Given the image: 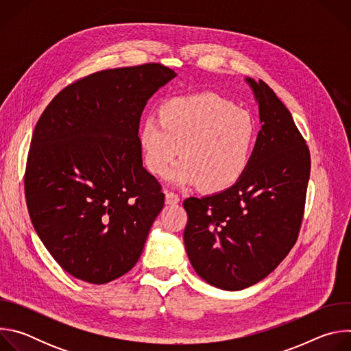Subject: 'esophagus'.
Returning a JSON list of instances; mask_svg holds the SVG:
<instances>
[{"label":"esophagus","instance_id":"esophagus-1","mask_svg":"<svg viewBox=\"0 0 351 351\" xmlns=\"http://www.w3.org/2000/svg\"><path fill=\"white\" fill-rule=\"evenodd\" d=\"M179 195L176 194V193H173V191H171V190H165V203L167 204H171V206H173V204H178L179 203Z\"/></svg>","mask_w":351,"mask_h":351}]
</instances>
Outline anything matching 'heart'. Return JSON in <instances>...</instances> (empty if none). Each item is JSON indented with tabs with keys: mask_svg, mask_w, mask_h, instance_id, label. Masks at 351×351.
Listing matches in <instances>:
<instances>
[{
	"mask_svg": "<svg viewBox=\"0 0 351 351\" xmlns=\"http://www.w3.org/2000/svg\"><path fill=\"white\" fill-rule=\"evenodd\" d=\"M256 141L253 117L214 93L171 97L160 106L158 118L145 117L138 129L148 172L167 175L180 152L171 178L207 193L223 191L244 175Z\"/></svg>",
	"mask_w": 351,
	"mask_h": 351,
	"instance_id": "b5f03b06",
	"label": "heart"
}]
</instances>
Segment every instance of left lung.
<instances>
[{
    "mask_svg": "<svg viewBox=\"0 0 351 351\" xmlns=\"http://www.w3.org/2000/svg\"><path fill=\"white\" fill-rule=\"evenodd\" d=\"M247 82L263 122L247 171L222 193L183 202L189 260L199 278L223 290L260 282L289 254L302 228L311 169L290 111L265 82Z\"/></svg>",
    "mask_w": 351,
    "mask_h": 351,
    "instance_id": "obj_1",
    "label": "left lung"
}]
</instances>
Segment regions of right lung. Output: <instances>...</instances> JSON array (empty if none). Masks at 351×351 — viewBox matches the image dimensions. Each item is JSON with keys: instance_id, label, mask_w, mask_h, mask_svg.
I'll list each match as a JSON object with an SVG mask.
<instances>
[{"instance_id": "1", "label": "right lung", "mask_w": 351, "mask_h": 351, "mask_svg": "<svg viewBox=\"0 0 351 351\" xmlns=\"http://www.w3.org/2000/svg\"><path fill=\"white\" fill-rule=\"evenodd\" d=\"M175 76L161 64L99 71L62 88L37 121L25 171L29 215L49 254L80 280L129 272L164 207L137 133L147 99Z\"/></svg>"}]
</instances>
